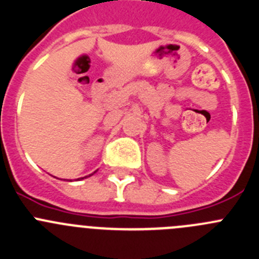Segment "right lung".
<instances>
[{"mask_svg": "<svg viewBox=\"0 0 259 259\" xmlns=\"http://www.w3.org/2000/svg\"><path fill=\"white\" fill-rule=\"evenodd\" d=\"M89 177H90V176H89ZM85 178H86V177H85ZM80 179H83V178H80Z\"/></svg>", "mask_w": 259, "mask_h": 259, "instance_id": "obj_1", "label": "right lung"}]
</instances>
